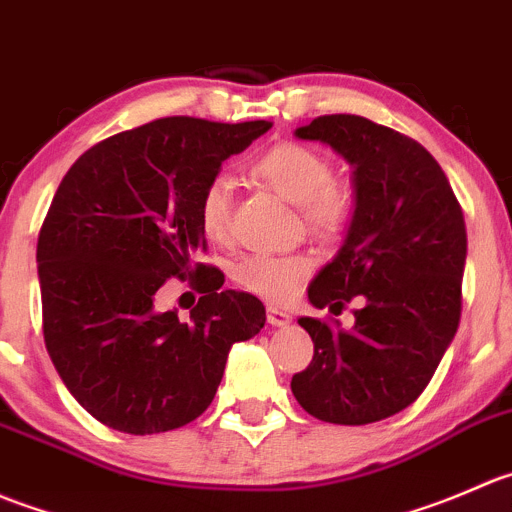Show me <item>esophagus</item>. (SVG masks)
I'll use <instances>...</instances> for the list:
<instances>
[{
	"mask_svg": "<svg viewBox=\"0 0 512 512\" xmlns=\"http://www.w3.org/2000/svg\"><path fill=\"white\" fill-rule=\"evenodd\" d=\"M266 318H268V323H271V326H278V328H283V326H288V323H291V316H288L286 311H281V308H276V306L266 308Z\"/></svg>",
	"mask_w": 512,
	"mask_h": 512,
	"instance_id": "1",
	"label": "esophagus"
}]
</instances>
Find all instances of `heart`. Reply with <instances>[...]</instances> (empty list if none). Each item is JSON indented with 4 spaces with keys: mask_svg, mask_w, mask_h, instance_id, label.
I'll return each mask as SVG.
<instances>
[{
    "mask_svg": "<svg viewBox=\"0 0 512 512\" xmlns=\"http://www.w3.org/2000/svg\"><path fill=\"white\" fill-rule=\"evenodd\" d=\"M254 174L283 199L301 206L311 229L338 231L353 211V196L333 179V164L323 151L301 141H281L254 161ZM234 219V181L216 174L196 196V224L211 241H226ZM313 258L306 254H246L234 266V281L268 301H288L311 276Z\"/></svg>",
    "mask_w": 512,
    "mask_h": 512,
    "instance_id": "obj_1",
    "label": "heart"
}]
</instances>
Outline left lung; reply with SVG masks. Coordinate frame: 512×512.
<instances>
[{"label":"left lung","mask_w":512,"mask_h":512,"mask_svg":"<svg viewBox=\"0 0 512 512\" xmlns=\"http://www.w3.org/2000/svg\"><path fill=\"white\" fill-rule=\"evenodd\" d=\"M331 144L353 166L356 211L341 251L308 288L316 308L363 296L351 331L298 318L313 361L291 378L306 413L366 426L411 406L453 341L463 308L468 236L448 176L416 139L356 114H328L296 129Z\"/></svg>","instance_id":"obj_1"}]
</instances>
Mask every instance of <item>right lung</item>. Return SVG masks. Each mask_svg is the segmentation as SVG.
Returning a JSON list of instances; mask_svg holds the SVG:
<instances>
[{"mask_svg":"<svg viewBox=\"0 0 512 512\" xmlns=\"http://www.w3.org/2000/svg\"><path fill=\"white\" fill-rule=\"evenodd\" d=\"M271 121L164 116L99 141L64 174L37 241L42 331L64 386L104 426L174 430L211 406L236 341L266 323L256 296L224 286L196 196ZM205 296L189 322L153 308L169 277Z\"/></svg>","mask_w":512,"mask_h":512,"instance_id":"obj_1","label":"right lung"}]
</instances>
